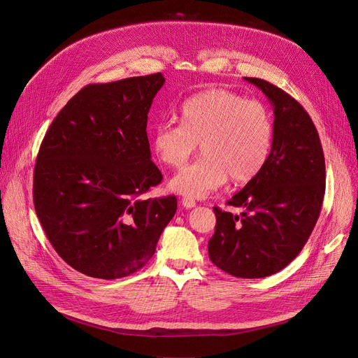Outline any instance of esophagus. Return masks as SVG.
<instances>
[{
	"mask_svg": "<svg viewBox=\"0 0 358 358\" xmlns=\"http://www.w3.org/2000/svg\"><path fill=\"white\" fill-rule=\"evenodd\" d=\"M181 204L184 206L185 209H192V208H194V206H196V201H194V199L185 196V197L181 199Z\"/></svg>",
	"mask_w": 358,
	"mask_h": 358,
	"instance_id": "esophagus-1",
	"label": "esophagus"
}]
</instances>
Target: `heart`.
Returning a JSON list of instances; mask_svg holds the SVG:
<instances>
[{"mask_svg": "<svg viewBox=\"0 0 358 358\" xmlns=\"http://www.w3.org/2000/svg\"><path fill=\"white\" fill-rule=\"evenodd\" d=\"M180 122L161 123L152 139L157 158L174 169L189 162L200 143L203 155L169 182L178 194L208 197L229 177L234 184L250 182L268 161L273 116L258 100L210 88L184 101Z\"/></svg>", "mask_w": 358, "mask_h": 358, "instance_id": "b5f03b06", "label": "heart"}]
</instances>
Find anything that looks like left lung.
<instances>
[{
  "mask_svg": "<svg viewBox=\"0 0 358 358\" xmlns=\"http://www.w3.org/2000/svg\"><path fill=\"white\" fill-rule=\"evenodd\" d=\"M245 80L271 101V152L262 171L228 200L245 212L213 208L216 227L208 247L210 261L224 273L261 278L289 266L308 242L325 196V158L302 104L266 80Z\"/></svg>",
  "mask_w": 358,
  "mask_h": 358,
  "instance_id": "8db88e82",
  "label": "left lung"
}]
</instances>
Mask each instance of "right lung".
<instances>
[{
	"instance_id": "right-lung-1",
	"label": "right lung",
	"mask_w": 358,
	"mask_h": 358,
	"mask_svg": "<svg viewBox=\"0 0 358 358\" xmlns=\"http://www.w3.org/2000/svg\"><path fill=\"white\" fill-rule=\"evenodd\" d=\"M161 72L90 84L49 126L33 176L34 210L55 251L94 278L141 270L177 210L176 196L143 199L162 181L150 161L148 113Z\"/></svg>"
}]
</instances>
